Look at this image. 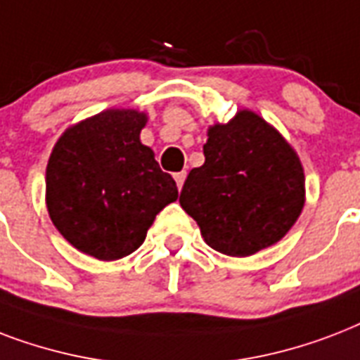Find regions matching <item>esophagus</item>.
<instances>
[{
	"label": "esophagus",
	"instance_id": "obj_1",
	"mask_svg": "<svg viewBox=\"0 0 360 360\" xmlns=\"http://www.w3.org/2000/svg\"><path fill=\"white\" fill-rule=\"evenodd\" d=\"M186 176H188V172H186V171H182V172H176V174H174V180H176V186H178V189H182V186H184V180H186Z\"/></svg>",
	"mask_w": 360,
	"mask_h": 360
}]
</instances>
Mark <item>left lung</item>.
<instances>
[{"label": "left lung", "instance_id": "obj_1", "mask_svg": "<svg viewBox=\"0 0 360 360\" xmlns=\"http://www.w3.org/2000/svg\"><path fill=\"white\" fill-rule=\"evenodd\" d=\"M205 163L191 169L180 206L205 242L248 257L281 240L304 206V172L285 139L255 112L240 110L208 129Z\"/></svg>", "mask_w": 360, "mask_h": 360}]
</instances>
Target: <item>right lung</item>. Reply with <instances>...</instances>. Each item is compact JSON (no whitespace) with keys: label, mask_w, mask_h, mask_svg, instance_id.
<instances>
[{"label":"right lung","mask_w":360,"mask_h":360,"mask_svg":"<svg viewBox=\"0 0 360 360\" xmlns=\"http://www.w3.org/2000/svg\"><path fill=\"white\" fill-rule=\"evenodd\" d=\"M146 114L107 110L69 127L46 167V208L69 244L101 261L141 246L176 182L141 142Z\"/></svg>","instance_id":"right-lung-1"}]
</instances>
